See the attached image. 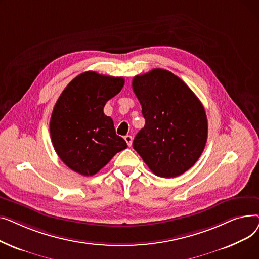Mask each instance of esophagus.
<instances>
[{
    "label": "esophagus",
    "instance_id": "obj_1",
    "mask_svg": "<svg viewBox=\"0 0 259 259\" xmlns=\"http://www.w3.org/2000/svg\"><path fill=\"white\" fill-rule=\"evenodd\" d=\"M125 141L127 143V145L130 147L132 145V141H133V138L131 137V135H126L125 137Z\"/></svg>",
    "mask_w": 259,
    "mask_h": 259
}]
</instances>
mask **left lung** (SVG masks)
<instances>
[{"label":"left lung","instance_id":"8db88e82","mask_svg":"<svg viewBox=\"0 0 259 259\" xmlns=\"http://www.w3.org/2000/svg\"><path fill=\"white\" fill-rule=\"evenodd\" d=\"M132 88L146 120L133 141L134 150L160 178L185 173L206 146L205 108L179 76L159 68L134 76Z\"/></svg>","mask_w":259,"mask_h":259}]
</instances>
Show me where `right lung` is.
Returning a JSON list of instances; mask_svg holds the SVG:
<instances>
[{
  "label": "right lung",
  "instance_id": "1",
  "mask_svg": "<svg viewBox=\"0 0 259 259\" xmlns=\"http://www.w3.org/2000/svg\"><path fill=\"white\" fill-rule=\"evenodd\" d=\"M122 77L86 71L73 78L60 95L50 118L54 150L66 166L84 176L105 167L127 148L104 113L106 103L121 90Z\"/></svg>",
  "mask_w": 259,
  "mask_h": 259
}]
</instances>
